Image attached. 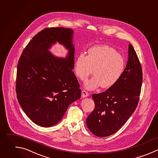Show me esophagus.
Wrapping results in <instances>:
<instances>
[{"mask_svg":"<svg viewBox=\"0 0 158 158\" xmlns=\"http://www.w3.org/2000/svg\"><path fill=\"white\" fill-rule=\"evenodd\" d=\"M88 95H89V94H88V92H86L85 90H83V89L82 90V91H81V96H82V98L88 97Z\"/></svg>","mask_w":158,"mask_h":158,"instance_id":"1","label":"esophagus"}]
</instances>
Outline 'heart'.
<instances>
[{
	"label": "heart",
	"mask_w": 158,
	"mask_h": 158,
	"mask_svg": "<svg viewBox=\"0 0 158 158\" xmlns=\"http://www.w3.org/2000/svg\"><path fill=\"white\" fill-rule=\"evenodd\" d=\"M125 67L122 55L108 45H98L91 48L88 55L80 54L77 58L74 70L76 75L85 80L93 72L94 75L87 80L84 86L93 90L100 86L108 88L114 85L121 78Z\"/></svg>",
	"instance_id": "1"
}]
</instances>
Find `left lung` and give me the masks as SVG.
<instances>
[{
  "instance_id": "obj_1",
  "label": "left lung",
  "mask_w": 158,
  "mask_h": 158,
  "mask_svg": "<svg viewBox=\"0 0 158 158\" xmlns=\"http://www.w3.org/2000/svg\"><path fill=\"white\" fill-rule=\"evenodd\" d=\"M128 54L127 65L119 80L106 91L92 94L95 107L86 119V125L97 136H108L117 132L138 105L143 81L142 69L131 44Z\"/></svg>"
}]
</instances>
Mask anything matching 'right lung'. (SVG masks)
Returning a JSON list of instances; mask_svg holds the SVG:
<instances>
[{"mask_svg":"<svg viewBox=\"0 0 158 158\" xmlns=\"http://www.w3.org/2000/svg\"><path fill=\"white\" fill-rule=\"evenodd\" d=\"M73 31L48 28L36 35L23 50L17 66L16 93L23 110L35 123L43 127L57 124L69 106L81 97L74 68ZM56 42L69 51L65 58L48 49Z\"/></svg>","mask_w":158,"mask_h":158,"instance_id":"add662e5","label":"right lung"}]
</instances>
